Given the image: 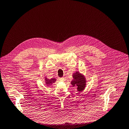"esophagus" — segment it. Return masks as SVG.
Instances as JSON below:
<instances>
[{
    "label": "esophagus",
    "mask_w": 129,
    "mask_h": 129,
    "mask_svg": "<svg viewBox=\"0 0 129 129\" xmlns=\"http://www.w3.org/2000/svg\"><path fill=\"white\" fill-rule=\"evenodd\" d=\"M59 80L60 81H65V79L64 78H60V79H59Z\"/></svg>",
    "instance_id": "esophagus-1"
}]
</instances>
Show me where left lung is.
<instances>
[{
  "label": "left lung",
  "mask_w": 129,
  "mask_h": 129,
  "mask_svg": "<svg viewBox=\"0 0 129 129\" xmlns=\"http://www.w3.org/2000/svg\"><path fill=\"white\" fill-rule=\"evenodd\" d=\"M72 77L73 79L71 82L72 85L73 87L76 86L78 91H82L85 89L86 85V81L84 76L79 73V72L76 71L73 74Z\"/></svg>",
  "instance_id": "1"
}]
</instances>
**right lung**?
<instances>
[{"mask_svg":"<svg viewBox=\"0 0 129 129\" xmlns=\"http://www.w3.org/2000/svg\"><path fill=\"white\" fill-rule=\"evenodd\" d=\"M45 80L46 84L47 85H51L53 83L56 82V79H55V78H51L50 79H49L47 78L46 77H45Z\"/></svg>","mask_w":129,"mask_h":129,"instance_id":"add662e5","label":"right lung"}]
</instances>
